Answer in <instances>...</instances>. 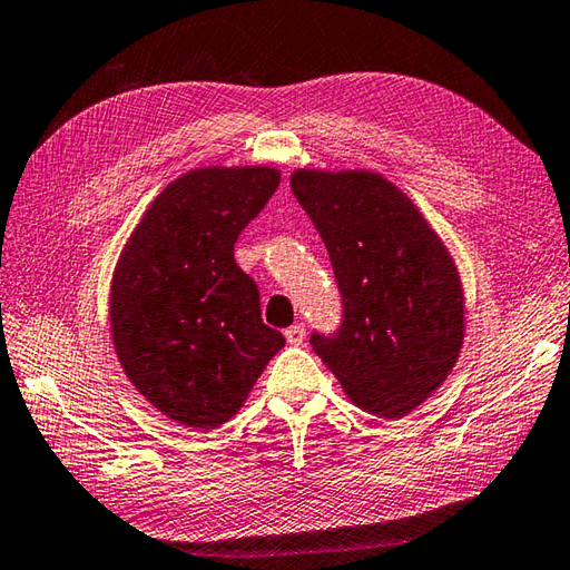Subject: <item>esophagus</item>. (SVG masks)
Instances as JSON below:
<instances>
[{"label":"esophagus","instance_id":"1","mask_svg":"<svg viewBox=\"0 0 570 570\" xmlns=\"http://www.w3.org/2000/svg\"><path fill=\"white\" fill-rule=\"evenodd\" d=\"M284 336H286V341L292 343V345H301L306 341V328H304V323H294V326H288L286 331H284Z\"/></svg>","mask_w":570,"mask_h":570}]
</instances>
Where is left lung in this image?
<instances>
[{
	"label": "left lung",
	"instance_id": "obj_1",
	"mask_svg": "<svg viewBox=\"0 0 570 570\" xmlns=\"http://www.w3.org/2000/svg\"><path fill=\"white\" fill-rule=\"evenodd\" d=\"M292 189L326 244L343 304L338 331H314L311 345L355 405L403 417L444 383L462 348L452 256L383 175L296 170Z\"/></svg>",
	"mask_w": 570,
	"mask_h": 570
}]
</instances>
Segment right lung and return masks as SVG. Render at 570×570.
I'll return each mask as SVG.
<instances>
[{"label":"right lung","mask_w":570,"mask_h":570,"mask_svg":"<svg viewBox=\"0 0 570 570\" xmlns=\"http://www.w3.org/2000/svg\"><path fill=\"white\" fill-rule=\"evenodd\" d=\"M278 187L274 167H199L155 197L110 284V331L138 393L185 428L237 412L284 348L234 242Z\"/></svg>","instance_id":"add662e5"}]
</instances>
